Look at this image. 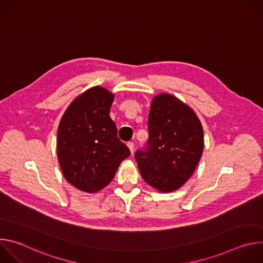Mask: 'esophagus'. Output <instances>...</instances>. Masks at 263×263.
<instances>
[{
    "instance_id": "obj_1",
    "label": "esophagus",
    "mask_w": 263,
    "mask_h": 263,
    "mask_svg": "<svg viewBox=\"0 0 263 263\" xmlns=\"http://www.w3.org/2000/svg\"><path fill=\"white\" fill-rule=\"evenodd\" d=\"M127 145H128V147H129V149H130V152L133 153V151H134V143H133V142H128Z\"/></svg>"
}]
</instances>
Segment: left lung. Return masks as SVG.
<instances>
[{
    "mask_svg": "<svg viewBox=\"0 0 263 263\" xmlns=\"http://www.w3.org/2000/svg\"><path fill=\"white\" fill-rule=\"evenodd\" d=\"M148 139L135 160L143 180L162 193L177 191L194 174L204 132L194 110L170 93L156 96L147 121Z\"/></svg>",
    "mask_w": 263,
    "mask_h": 263,
    "instance_id": "left-lung-1",
    "label": "left lung"
}]
</instances>
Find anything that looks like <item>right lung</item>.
Here are the masks:
<instances>
[{
	"instance_id": "1",
	"label": "right lung",
	"mask_w": 263,
	"mask_h": 263,
	"mask_svg": "<svg viewBox=\"0 0 263 263\" xmlns=\"http://www.w3.org/2000/svg\"><path fill=\"white\" fill-rule=\"evenodd\" d=\"M114 99L103 87L87 89L70 103L58 127L57 156L62 174L85 193L104 189L130 156L109 116Z\"/></svg>"
}]
</instances>
